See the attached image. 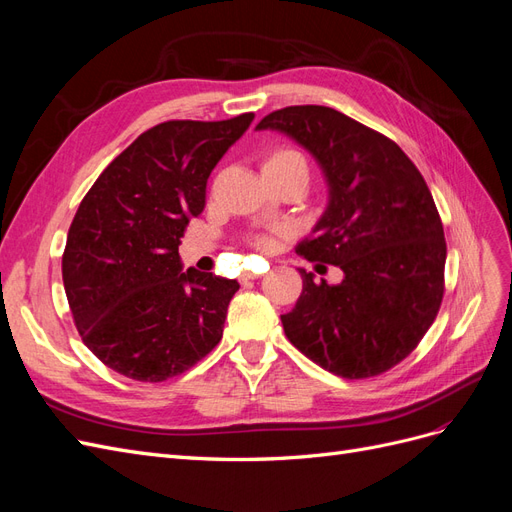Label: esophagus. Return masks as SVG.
I'll return each mask as SVG.
<instances>
[{"instance_id": "esophagus-1", "label": "esophagus", "mask_w": 512, "mask_h": 512, "mask_svg": "<svg viewBox=\"0 0 512 512\" xmlns=\"http://www.w3.org/2000/svg\"><path fill=\"white\" fill-rule=\"evenodd\" d=\"M260 275H256V273H243L241 275V282H250V280H258Z\"/></svg>"}]
</instances>
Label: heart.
I'll list each match as a JSON object with an SVG mask.
<instances>
[{
	"label": "heart",
	"mask_w": 512,
	"mask_h": 512,
	"mask_svg": "<svg viewBox=\"0 0 512 512\" xmlns=\"http://www.w3.org/2000/svg\"><path fill=\"white\" fill-rule=\"evenodd\" d=\"M265 166H277V168H303V170H307L305 158L301 156L299 151H292V149H277V151H273ZM256 243L265 247V245H269V243H271V239H269V237H258V239H256Z\"/></svg>",
	"instance_id": "heart-1"
}]
</instances>
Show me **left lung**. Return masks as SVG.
Wrapping results in <instances>:
<instances>
[{"label":"left lung","instance_id":"left-lung-1","mask_svg":"<svg viewBox=\"0 0 512 512\" xmlns=\"http://www.w3.org/2000/svg\"><path fill=\"white\" fill-rule=\"evenodd\" d=\"M256 130L292 138L320 166L327 207L297 252L344 273L329 284L299 269L286 337L335 376L382 374L421 342L444 294V230L423 175L389 138L329 106H286Z\"/></svg>","mask_w":512,"mask_h":512}]
</instances>
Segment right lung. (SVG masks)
<instances>
[{
	"label": "right lung",
	"instance_id": "1",
	"mask_svg": "<svg viewBox=\"0 0 512 512\" xmlns=\"http://www.w3.org/2000/svg\"><path fill=\"white\" fill-rule=\"evenodd\" d=\"M252 121L160 123L104 168L76 211L61 260L66 297L85 346L117 374L162 382L222 339L239 282L183 271L179 245L205 209L211 170Z\"/></svg>",
	"mask_w": 512,
	"mask_h": 512
}]
</instances>
